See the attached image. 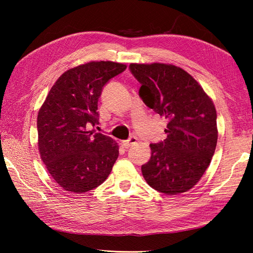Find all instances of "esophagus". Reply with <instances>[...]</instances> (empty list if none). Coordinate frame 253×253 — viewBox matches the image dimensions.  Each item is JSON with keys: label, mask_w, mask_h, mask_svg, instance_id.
Segmentation results:
<instances>
[{"label": "esophagus", "mask_w": 253, "mask_h": 253, "mask_svg": "<svg viewBox=\"0 0 253 253\" xmlns=\"http://www.w3.org/2000/svg\"><path fill=\"white\" fill-rule=\"evenodd\" d=\"M136 142H137V138H136V137H130L129 139H128V140L123 141V142H122V144H123V147H124V148L128 149L129 147H131L132 144H135Z\"/></svg>", "instance_id": "1"}]
</instances>
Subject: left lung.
<instances>
[{
    "instance_id": "obj_1",
    "label": "left lung",
    "mask_w": 253,
    "mask_h": 253,
    "mask_svg": "<svg viewBox=\"0 0 253 253\" xmlns=\"http://www.w3.org/2000/svg\"><path fill=\"white\" fill-rule=\"evenodd\" d=\"M144 104L165 117L168 137L151 143L141 166L150 187L165 195L186 192L201 179L217 142L216 110L197 80L170 64H130Z\"/></svg>"
}]
</instances>
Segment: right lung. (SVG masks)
I'll return each instance as SVG.
<instances>
[{"mask_svg":"<svg viewBox=\"0 0 253 253\" xmlns=\"http://www.w3.org/2000/svg\"><path fill=\"white\" fill-rule=\"evenodd\" d=\"M125 64L89 62L68 69L53 84L37 118L38 148L52 178L64 190L87 192L109 177L118 158L111 137L88 130L99 124L98 101L105 84Z\"/></svg>","mask_w":253,"mask_h":253,"instance_id":"add662e5","label":"right lung"}]
</instances>
